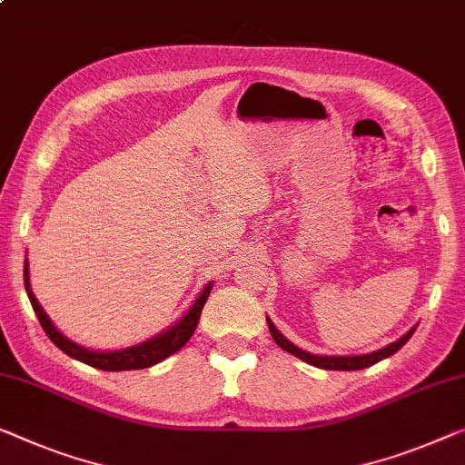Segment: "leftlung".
Segmentation results:
<instances>
[{
    "label": "left lung",
    "mask_w": 465,
    "mask_h": 465,
    "mask_svg": "<svg viewBox=\"0 0 465 465\" xmlns=\"http://www.w3.org/2000/svg\"><path fill=\"white\" fill-rule=\"evenodd\" d=\"M267 325H269V331H272L275 344L280 346V349L288 351L290 355L299 357L301 361L309 363V365L322 367V370H341V371L363 370V367H370V365H373V363L382 361V359H386V357L394 355V352H397V351L401 349V346H403L407 341H410V338L413 336L415 328H418V325H415V328H411L410 331H407V334L401 336L399 341L386 344L384 349H378V351H373V352H365V355H313V352L302 351L301 346H296V344L290 342L288 338L283 336L282 331L275 328V323H273L272 320H269V317H267Z\"/></svg>",
    "instance_id": "left-lung-1"
}]
</instances>
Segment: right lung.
<instances>
[{
  "instance_id": "add662e5",
  "label": "right lung",
  "mask_w": 465,
  "mask_h": 465,
  "mask_svg": "<svg viewBox=\"0 0 465 465\" xmlns=\"http://www.w3.org/2000/svg\"><path fill=\"white\" fill-rule=\"evenodd\" d=\"M25 288L26 294H29V301L33 304L35 315L39 317L41 328L45 330V334L50 336V341L58 346L62 352H66L68 357L77 359V361L92 365L95 370H104V371H124V370H145V367H152L156 363H161L163 359L171 357L173 352H177L185 342L190 341L193 330L200 322V313H203V307L206 299H209L213 282L206 283L203 288V292L196 296V301L192 302V307L185 311V313L179 317V320L169 325V328L163 330L161 334L148 338L140 344L127 346V349H119V351H94L87 349V346H81L71 338H66L62 331L55 328L54 322L47 317V313L41 307L39 301L35 299L33 288H31V273H29V259L25 261Z\"/></svg>"
}]
</instances>
